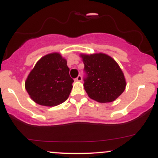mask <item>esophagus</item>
Returning a JSON list of instances; mask_svg holds the SVG:
<instances>
[{"instance_id":"obj_1","label":"esophagus","mask_w":158,"mask_h":158,"mask_svg":"<svg viewBox=\"0 0 158 158\" xmlns=\"http://www.w3.org/2000/svg\"><path fill=\"white\" fill-rule=\"evenodd\" d=\"M81 79H82V78H81V76L79 75V76H78V77H77V78H76L75 80L77 81H81Z\"/></svg>"}]
</instances>
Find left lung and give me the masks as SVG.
Listing matches in <instances>:
<instances>
[{
  "label": "left lung",
  "instance_id": "1",
  "mask_svg": "<svg viewBox=\"0 0 158 158\" xmlns=\"http://www.w3.org/2000/svg\"><path fill=\"white\" fill-rule=\"evenodd\" d=\"M85 64L84 87L88 97L99 102H110L123 93L124 74L114 59L105 53L81 54Z\"/></svg>",
  "mask_w": 158,
  "mask_h": 158
}]
</instances>
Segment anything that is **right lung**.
Returning a JSON list of instances; mask_svg holds the SVG:
<instances>
[{
  "mask_svg": "<svg viewBox=\"0 0 158 158\" xmlns=\"http://www.w3.org/2000/svg\"><path fill=\"white\" fill-rule=\"evenodd\" d=\"M67 60L59 52L43 56L37 61L25 81V88L34 102L56 106L67 100L73 79L69 74Z\"/></svg>",
  "mask_w": 158,
  "mask_h": 158,
  "instance_id": "1",
  "label": "right lung"
}]
</instances>
